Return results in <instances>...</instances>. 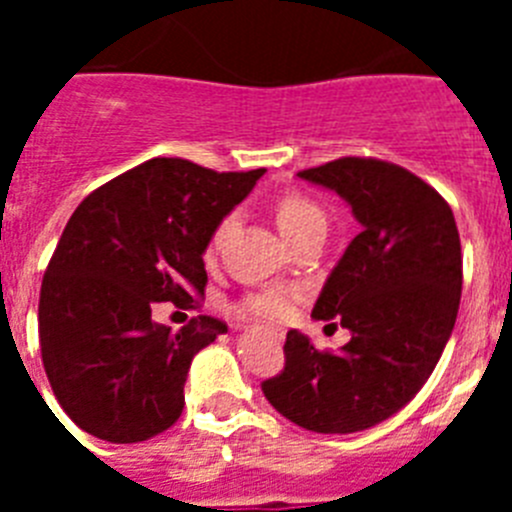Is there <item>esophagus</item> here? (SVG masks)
<instances>
[{
  "instance_id": "34e87169",
  "label": "esophagus",
  "mask_w": 512,
  "mask_h": 512,
  "mask_svg": "<svg viewBox=\"0 0 512 512\" xmlns=\"http://www.w3.org/2000/svg\"><path fill=\"white\" fill-rule=\"evenodd\" d=\"M271 336H274V338H277V341H282V333H279V330H274V333H271Z\"/></svg>"
}]
</instances>
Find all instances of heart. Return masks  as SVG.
Returning a JSON list of instances; mask_svg holds the SVG:
<instances>
[{"label": "heart", "mask_w": 512, "mask_h": 512, "mask_svg": "<svg viewBox=\"0 0 512 512\" xmlns=\"http://www.w3.org/2000/svg\"><path fill=\"white\" fill-rule=\"evenodd\" d=\"M274 215H277L279 230H282V235L289 243L297 241L300 235L312 233V230H323L325 233V225H328V217H325L323 207L312 200V197H307V194L295 192V189L279 194L277 202H274ZM230 225H233V215L223 217L217 223L215 233L210 238V248L220 246V241L225 238ZM241 310L246 315H251V318L277 323V320H284L289 315V295L287 292H277V289L256 292V295H248L241 302Z\"/></svg>", "instance_id": "heart-1"}]
</instances>
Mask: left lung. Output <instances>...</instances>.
<instances>
[{
    "label": "left lung",
    "instance_id": "left-lung-1",
    "mask_svg": "<svg viewBox=\"0 0 512 512\" xmlns=\"http://www.w3.org/2000/svg\"><path fill=\"white\" fill-rule=\"evenodd\" d=\"M297 176L341 194L361 223L312 307L351 341L318 351L289 330L284 369L261 390L307 431H364L408 405L441 359L461 300L459 230L431 184L382 158L343 156Z\"/></svg>",
    "mask_w": 512,
    "mask_h": 512
}]
</instances>
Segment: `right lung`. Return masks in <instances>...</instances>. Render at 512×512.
I'll list each match as a JSON object with an SVG mask.
<instances>
[{
  "instance_id": "1",
  "label": "right lung",
  "mask_w": 512,
  "mask_h": 512,
  "mask_svg": "<svg viewBox=\"0 0 512 512\" xmlns=\"http://www.w3.org/2000/svg\"><path fill=\"white\" fill-rule=\"evenodd\" d=\"M261 176L151 158L76 207L43 274L38 333L53 395L81 431L138 443L179 420L194 354L228 325L194 315L174 333L151 310L197 307L202 253Z\"/></svg>"
}]
</instances>
